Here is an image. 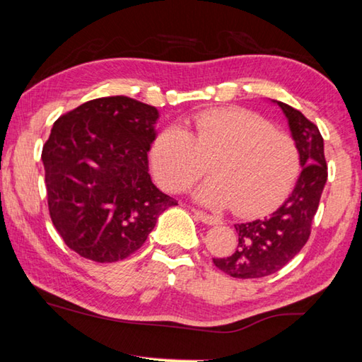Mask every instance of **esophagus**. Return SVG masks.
I'll return each instance as SVG.
<instances>
[{
	"mask_svg": "<svg viewBox=\"0 0 362 362\" xmlns=\"http://www.w3.org/2000/svg\"><path fill=\"white\" fill-rule=\"evenodd\" d=\"M193 214L196 216V218H199L201 222L206 223V225H220V223H222V220H220L218 217L211 216V214H206V212H203V211H196V209H193Z\"/></svg>",
	"mask_w": 362,
	"mask_h": 362,
	"instance_id": "1",
	"label": "esophagus"
}]
</instances>
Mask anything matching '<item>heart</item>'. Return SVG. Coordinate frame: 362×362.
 Instances as JSON below:
<instances>
[{"mask_svg":"<svg viewBox=\"0 0 362 362\" xmlns=\"http://www.w3.org/2000/svg\"><path fill=\"white\" fill-rule=\"evenodd\" d=\"M214 177L194 189L199 203L257 216L278 206L300 173L297 142L244 108L196 113L192 131L170 124L150 146V166L168 192H182L209 169Z\"/></svg>","mask_w":362,"mask_h":362,"instance_id":"heart-1","label":"heart"}]
</instances>
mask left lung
Instances as JSON below:
<instances>
[{
  "label": "left lung",
  "mask_w": 362,
  "mask_h": 362,
  "mask_svg": "<svg viewBox=\"0 0 362 362\" xmlns=\"http://www.w3.org/2000/svg\"><path fill=\"white\" fill-rule=\"evenodd\" d=\"M289 122L300 151L302 173L283 206L265 218L236 223L238 249L230 257L214 259V265L233 278H263L279 272L306 244L320 206L327 166L324 140L310 119L287 103L273 100Z\"/></svg>",
  "instance_id": "8db88e82"
}]
</instances>
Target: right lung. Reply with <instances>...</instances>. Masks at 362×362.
Segmentation results:
<instances>
[{
  "instance_id": "add662e5",
  "label": "right lung",
  "mask_w": 362,
  "mask_h": 362,
  "mask_svg": "<svg viewBox=\"0 0 362 362\" xmlns=\"http://www.w3.org/2000/svg\"><path fill=\"white\" fill-rule=\"evenodd\" d=\"M155 107L124 95L83 103L54 122L42 146L47 206L66 246L112 263L142 247L177 201L155 187L148 150Z\"/></svg>"
}]
</instances>
